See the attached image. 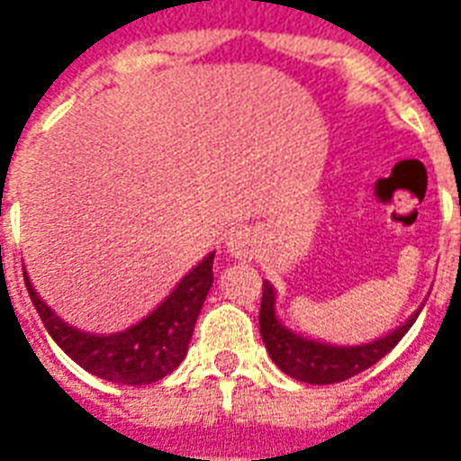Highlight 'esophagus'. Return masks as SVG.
Listing matches in <instances>:
<instances>
[{
	"label": "esophagus",
	"instance_id": "34e87169",
	"mask_svg": "<svg viewBox=\"0 0 461 461\" xmlns=\"http://www.w3.org/2000/svg\"><path fill=\"white\" fill-rule=\"evenodd\" d=\"M256 249H258V241H256V234L249 227H237V230L230 231V237H227V251L234 258H253Z\"/></svg>",
	"mask_w": 461,
	"mask_h": 461
}]
</instances>
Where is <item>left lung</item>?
Returning <instances> with one entry per match:
<instances>
[{
  "instance_id": "1",
  "label": "left lung",
  "mask_w": 461,
  "mask_h": 461,
  "mask_svg": "<svg viewBox=\"0 0 461 461\" xmlns=\"http://www.w3.org/2000/svg\"><path fill=\"white\" fill-rule=\"evenodd\" d=\"M421 311H416L402 328L390 332L383 339L361 347H332V344L313 342L302 335H294L292 330L280 325L275 315V289L270 282H263V299H260V335L266 342L270 358L280 371L292 378L311 383V385H330L349 380L373 364H378L387 351L397 347L407 330L414 325Z\"/></svg>"
}]
</instances>
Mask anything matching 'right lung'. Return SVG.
<instances>
[{
	"label": "right lung",
	"instance_id": "add662e5",
	"mask_svg": "<svg viewBox=\"0 0 461 461\" xmlns=\"http://www.w3.org/2000/svg\"><path fill=\"white\" fill-rule=\"evenodd\" d=\"M212 258L215 253L201 260L148 318L107 337L86 335L59 321L32 289L25 273L23 280L32 306L64 354L97 378L140 387L169 375L186 357L198 313L212 287Z\"/></svg>",
	"mask_w": 461,
	"mask_h": 461
}]
</instances>
